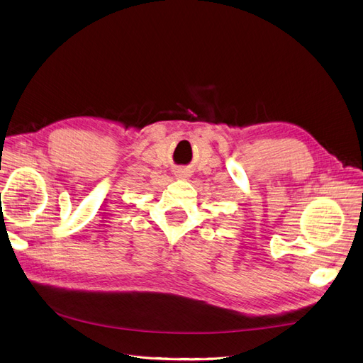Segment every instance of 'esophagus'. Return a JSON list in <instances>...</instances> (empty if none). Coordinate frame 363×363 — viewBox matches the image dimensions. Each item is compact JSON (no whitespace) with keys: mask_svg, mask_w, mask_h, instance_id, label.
<instances>
[{"mask_svg":"<svg viewBox=\"0 0 363 363\" xmlns=\"http://www.w3.org/2000/svg\"><path fill=\"white\" fill-rule=\"evenodd\" d=\"M177 177H184V175H183V174H179V175H177Z\"/></svg>","mask_w":363,"mask_h":363,"instance_id":"1","label":"esophagus"}]
</instances>
